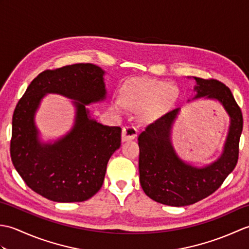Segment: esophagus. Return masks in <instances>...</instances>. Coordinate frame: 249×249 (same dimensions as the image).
Returning <instances> with one entry per match:
<instances>
[{"instance_id": "esophagus-1", "label": "esophagus", "mask_w": 249, "mask_h": 249, "mask_svg": "<svg viewBox=\"0 0 249 249\" xmlns=\"http://www.w3.org/2000/svg\"><path fill=\"white\" fill-rule=\"evenodd\" d=\"M137 134H138V130L133 127V126H126L122 130V141L125 142L133 140L137 137Z\"/></svg>"}]
</instances>
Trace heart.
Listing matches in <instances>:
<instances>
[{
	"label": "heart",
	"mask_w": 249,
	"mask_h": 249,
	"mask_svg": "<svg viewBox=\"0 0 249 249\" xmlns=\"http://www.w3.org/2000/svg\"><path fill=\"white\" fill-rule=\"evenodd\" d=\"M178 89L168 81L136 80L126 88L122 96L112 100L116 112H124L127 107L139 109V114L145 121H153L166 112L177 100Z\"/></svg>",
	"instance_id": "heart-1"
}]
</instances>
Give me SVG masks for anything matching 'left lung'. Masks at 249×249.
Segmentation results:
<instances>
[{
    "label": "left lung",
    "instance_id": "left-lung-1",
    "mask_svg": "<svg viewBox=\"0 0 249 249\" xmlns=\"http://www.w3.org/2000/svg\"><path fill=\"white\" fill-rule=\"evenodd\" d=\"M193 79L196 95L187 102L199 98L218 102L229 116L228 134L217 160L197 167L179 158L171 142L173 124L181 109L146 126L138 137L140 184L147 197L161 204L186 206L212 195L233 171L239 158L243 116L230 89L214 79Z\"/></svg>",
    "mask_w": 249,
    "mask_h": 249
}]
</instances>
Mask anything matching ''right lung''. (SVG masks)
Wrapping results in <instances>:
<instances>
[{
	"instance_id": "add662e5",
	"label": "right lung",
	"mask_w": 249,
	"mask_h": 249,
	"mask_svg": "<svg viewBox=\"0 0 249 249\" xmlns=\"http://www.w3.org/2000/svg\"><path fill=\"white\" fill-rule=\"evenodd\" d=\"M105 71L87 64L40 72L26 89L13 115L10 156L28 186L55 202H82L96 194L111 155L121 146L122 129L94 120L87 106L107 98ZM47 93L73 100L72 129L61 139L43 142L35 114Z\"/></svg>"
}]
</instances>
